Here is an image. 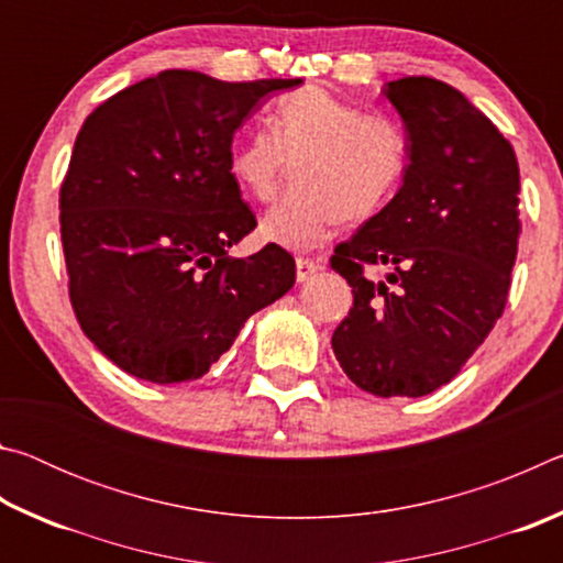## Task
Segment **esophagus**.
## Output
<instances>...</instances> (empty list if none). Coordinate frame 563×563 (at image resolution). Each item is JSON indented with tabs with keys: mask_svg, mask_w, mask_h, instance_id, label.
Wrapping results in <instances>:
<instances>
[{
	"mask_svg": "<svg viewBox=\"0 0 563 563\" xmlns=\"http://www.w3.org/2000/svg\"><path fill=\"white\" fill-rule=\"evenodd\" d=\"M322 265L318 261H310V258H298L295 261V271H298V283L310 280L312 275H316Z\"/></svg>",
	"mask_w": 563,
	"mask_h": 563,
	"instance_id": "obj_1",
	"label": "esophagus"
}]
</instances>
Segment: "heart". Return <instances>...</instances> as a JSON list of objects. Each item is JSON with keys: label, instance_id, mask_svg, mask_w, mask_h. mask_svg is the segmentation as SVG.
<instances>
[{"label": "heart", "instance_id": "1", "mask_svg": "<svg viewBox=\"0 0 563 563\" xmlns=\"http://www.w3.org/2000/svg\"><path fill=\"white\" fill-rule=\"evenodd\" d=\"M295 180L263 216L261 233L292 251L320 245L340 221L375 216L402 184L409 139L383 113L320 87L275 101L271 126L253 129L233 148L231 170L247 194L268 201L290 168Z\"/></svg>", "mask_w": 563, "mask_h": 563}]
</instances>
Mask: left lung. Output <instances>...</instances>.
I'll list each match as a JSON object with an SVG mask.
<instances>
[{"label": "left lung", "instance_id": "1", "mask_svg": "<svg viewBox=\"0 0 563 563\" xmlns=\"http://www.w3.org/2000/svg\"><path fill=\"white\" fill-rule=\"evenodd\" d=\"M409 139L402 186L335 247L350 316L332 332L345 375L375 397L450 383L501 318L519 243V164L462 91L430 76L383 87ZM385 264L383 282L364 273Z\"/></svg>", "mask_w": 563, "mask_h": 563}]
</instances>
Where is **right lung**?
Here are the masks:
<instances>
[{"label": "right lung", "mask_w": 563, "mask_h": 563, "mask_svg": "<svg viewBox=\"0 0 563 563\" xmlns=\"http://www.w3.org/2000/svg\"><path fill=\"white\" fill-rule=\"evenodd\" d=\"M300 84L168 69L84 121L59 198L69 295L84 335L123 373L203 377L245 320L292 288L280 245L228 255L255 228L231 146L265 97Z\"/></svg>", "instance_id": "right-lung-1"}]
</instances>
